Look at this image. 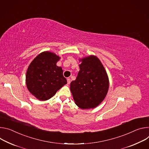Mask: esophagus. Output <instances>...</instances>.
Listing matches in <instances>:
<instances>
[{
  "mask_svg": "<svg viewBox=\"0 0 149 149\" xmlns=\"http://www.w3.org/2000/svg\"><path fill=\"white\" fill-rule=\"evenodd\" d=\"M67 80H68V84H70V82H71V80H70V78H68L67 79Z\"/></svg>",
  "mask_w": 149,
  "mask_h": 149,
  "instance_id": "1",
  "label": "esophagus"
}]
</instances>
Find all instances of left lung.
I'll use <instances>...</instances> for the list:
<instances>
[{"mask_svg": "<svg viewBox=\"0 0 149 149\" xmlns=\"http://www.w3.org/2000/svg\"><path fill=\"white\" fill-rule=\"evenodd\" d=\"M80 70L70 84L75 104L81 109L94 108L105 99L109 88V79L102 63L96 56L79 60Z\"/></svg>", "mask_w": 149, "mask_h": 149, "instance_id": "8db88e82", "label": "left lung"}]
</instances>
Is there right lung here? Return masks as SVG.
<instances>
[{
    "label": "right lung",
    "mask_w": 149,
    "mask_h": 149,
    "mask_svg": "<svg viewBox=\"0 0 149 149\" xmlns=\"http://www.w3.org/2000/svg\"><path fill=\"white\" fill-rule=\"evenodd\" d=\"M60 57L44 52L30 63L26 73V85L29 92L40 101L53 97L57 91L67 84L61 67L57 65Z\"/></svg>",
    "instance_id": "obj_1"
}]
</instances>
